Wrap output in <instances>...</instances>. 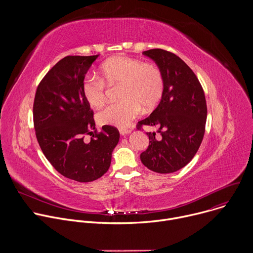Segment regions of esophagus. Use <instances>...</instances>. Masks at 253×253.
Listing matches in <instances>:
<instances>
[{
    "label": "esophagus",
    "instance_id": "esophagus-1",
    "mask_svg": "<svg viewBox=\"0 0 253 253\" xmlns=\"http://www.w3.org/2000/svg\"><path fill=\"white\" fill-rule=\"evenodd\" d=\"M119 132H120V134L121 135H126V134H129L130 132H131V130L130 129H124V128H121V129H119Z\"/></svg>",
    "mask_w": 253,
    "mask_h": 253
}]
</instances>
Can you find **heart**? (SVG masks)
<instances>
[{
  "mask_svg": "<svg viewBox=\"0 0 253 253\" xmlns=\"http://www.w3.org/2000/svg\"><path fill=\"white\" fill-rule=\"evenodd\" d=\"M119 86L121 101L110 104L99 112L103 125L127 127L141 112L150 111L158 105L164 93V78L160 69L152 63L135 58L115 56L100 67V78L88 76L82 83V94L87 103L100 107L106 100L107 87Z\"/></svg>",
  "mask_w": 253,
  "mask_h": 253,
  "instance_id": "heart-1",
  "label": "heart"
}]
</instances>
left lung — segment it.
Segmentation results:
<instances>
[{"mask_svg": "<svg viewBox=\"0 0 253 253\" xmlns=\"http://www.w3.org/2000/svg\"><path fill=\"white\" fill-rule=\"evenodd\" d=\"M143 54L151 58L164 78V93L159 105L149 117L138 122L157 126L155 132H147L149 146L140 155L148 169L161 173H173L187 165L202 142L207 118L204 91L194 72L175 54L152 49Z\"/></svg>", "mask_w": 253, "mask_h": 253, "instance_id": "8db88e82", "label": "left lung"}]
</instances>
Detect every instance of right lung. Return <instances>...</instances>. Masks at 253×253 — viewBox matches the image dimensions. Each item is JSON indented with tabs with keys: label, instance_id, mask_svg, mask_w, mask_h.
Returning <instances> with one entry per match:
<instances>
[{
	"label": "right lung",
	"instance_id": "1",
	"mask_svg": "<svg viewBox=\"0 0 253 253\" xmlns=\"http://www.w3.org/2000/svg\"><path fill=\"white\" fill-rule=\"evenodd\" d=\"M98 56L60 60L40 82L33 106L36 137L44 155L60 174L78 182L94 181L108 171L120 137L109 125L97 132L82 94L85 75Z\"/></svg>",
	"mask_w": 253,
	"mask_h": 253
}]
</instances>
